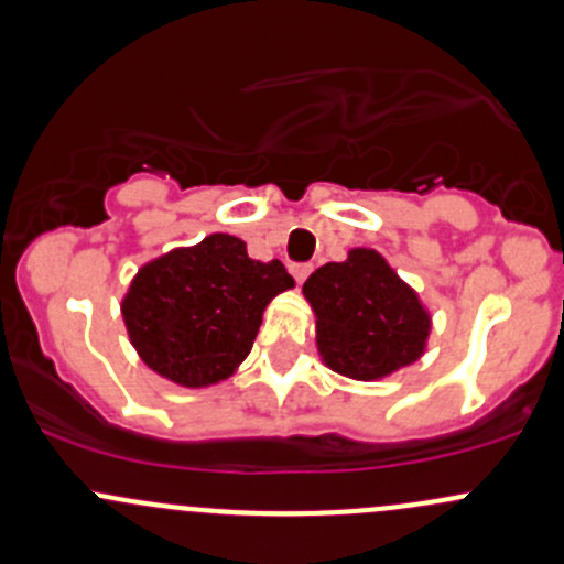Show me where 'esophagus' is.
<instances>
[{
  "mask_svg": "<svg viewBox=\"0 0 564 564\" xmlns=\"http://www.w3.org/2000/svg\"><path fill=\"white\" fill-rule=\"evenodd\" d=\"M311 272H313V264H292V275H294V281H297V283L305 281Z\"/></svg>",
  "mask_w": 564,
  "mask_h": 564,
  "instance_id": "esophagus-1",
  "label": "esophagus"
}]
</instances>
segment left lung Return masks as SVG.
<instances>
[{
    "instance_id": "obj_1",
    "label": "left lung",
    "mask_w": 564,
    "mask_h": 564,
    "mask_svg": "<svg viewBox=\"0 0 564 564\" xmlns=\"http://www.w3.org/2000/svg\"><path fill=\"white\" fill-rule=\"evenodd\" d=\"M302 294L316 316L318 354L340 376L378 381L424 354L430 311L372 248L318 267Z\"/></svg>"
}]
</instances>
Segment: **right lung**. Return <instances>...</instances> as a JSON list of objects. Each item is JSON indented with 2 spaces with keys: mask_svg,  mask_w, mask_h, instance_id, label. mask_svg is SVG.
Returning a JSON list of instances; mask_svg holds the SVG:
<instances>
[{
  "mask_svg": "<svg viewBox=\"0 0 564 564\" xmlns=\"http://www.w3.org/2000/svg\"><path fill=\"white\" fill-rule=\"evenodd\" d=\"M292 286L278 259L257 262L240 237L216 232L142 264L121 313L129 340L153 372L203 389L240 367L264 307Z\"/></svg>",
  "mask_w": 564,
  "mask_h": 564,
  "instance_id": "add662e5",
  "label": "right lung"
}]
</instances>
